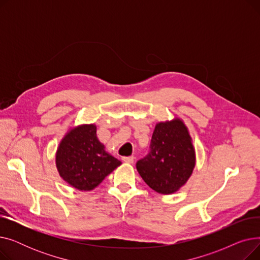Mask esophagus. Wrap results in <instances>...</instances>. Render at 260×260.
Masks as SVG:
<instances>
[{"mask_svg":"<svg viewBox=\"0 0 260 260\" xmlns=\"http://www.w3.org/2000/svg\"><path fill=\"white\" fill-rule=\"evenodd\" d=\"M134 157L133 156H129V157H123V161H124V162H126V163H133L134 162Z\"/></svg>","mask_w":260,"mask_h":260,"instance_id":"1","label":"esophagus"}]
</instances>
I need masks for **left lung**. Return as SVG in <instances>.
<instances>
[{
    "instance_id": "8db88e82",
    "label": "left lung",
    "mask_w": 260,
    "mask_h": 260,
    "mask_svg": "<svg viewBox=\"0 0 260 260\" xmlns=\"http://www.w3.org/2000/svg\"><path fill=\"white\" fill-rule=\"evenodd\" d=\"M149 153L136 168L144 182L159 194L177 192L195 168V149L182 120L160 122L155 126Z\"/></svg>"
}]
</instances>
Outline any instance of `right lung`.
Returning <instances> with one entry per match:
<instances>
[{
  "mask_svg": "<svg viewBox=\"0 0 260 260\" xmlns=\"http://www.w3.org/2000/svg\"><path fill=\"white\" fill-rule=\"evenodd\" d=\"M120 165L121 161L105 152L94 124L72 128L64 136L56 154L60 176L79 190L97 187Z\"/></svg>",
  "mask_w": 260,
  "mask_h": 260,
  "instance_id": "right-lung-1",
  "label": "right lung"
}]
</instances>
